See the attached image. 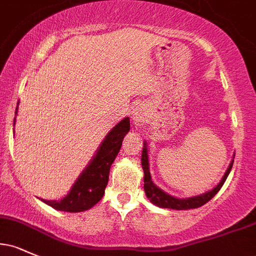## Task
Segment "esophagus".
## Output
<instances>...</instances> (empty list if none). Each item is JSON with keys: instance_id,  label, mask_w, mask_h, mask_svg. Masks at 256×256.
Returning <instances> with one entry per match:
<instances>
[{"instance_id": "esophagus-1", "label": "esophagus", "mask_w": 256, "mask_h": 256, "mask_svg": "<svg viewBox=\"0 0 256 256\" xmlns=\"http://www.w3.org/2000/svg\"><path fill=\"white\" fill-rule=\"evenodd\" d=\"M131 118L134 125L137 126L143 125V122L146 120V112L142 106H137V107L134 110V112H132Z\"/></svg>"}]
</instances>
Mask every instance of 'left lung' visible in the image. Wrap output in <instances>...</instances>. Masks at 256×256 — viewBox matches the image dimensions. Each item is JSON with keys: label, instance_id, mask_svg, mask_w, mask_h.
Masks as SVG:
<instances>
[{"label": "left lung", "instance_id": "left-lung-1", "mask_svg": "<svg viewBox=\"0 0 256 256\" xmlns=\"http://www.w3.org/2000/svg\"><path fill=\"white\" fill-rule=\"evenodd\" d=\"M148 158H149L148 149H146V142H144V144H143L140 164H142L143 172H144V192H146V198L150 200L152 204L158 206V207L170 208V210H192V208L201 207V206L207 204L210 200H212L214 196H216V194L222 189V185H224L226 178H228V173L231 171L232 165H234V160H232L230 166H228V168L226 170L224 177H222V180H220V183L216 185L214 189L210 190V192L202 194V195H198V196H194V198H173L171 195H168V194H166L165 192H162L160 188H158L156 185L152 183L150 172H149Z\"/></svg>", "mask_w": 256, "mask_h": 256}]
</instances>
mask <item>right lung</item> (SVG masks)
<instances>
[{
	"label": "right lung",
	"mask_w": 256,
	"mask_h": 256,
	"mask_svg": "<svg viewBox=\"0 0 256 256\" xmlns=\"http://www.w3.org/2000/svg\"><path fill=\"white\" fill-rule=\"evenodd\" d=\"M128 131H130V119L125 118L118 122V125L114 126L102 140L96 155L79 176L70 192L58 201L42 200L44 204L58 210L71 213L83 212L94 207L104 198V189L110 178V166L116 160L122 148V140Z\"/></svg>",
	"instance_id": "obj_1"
}]
</instances>
